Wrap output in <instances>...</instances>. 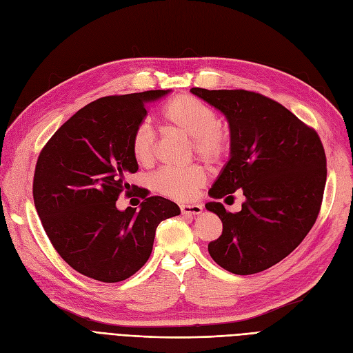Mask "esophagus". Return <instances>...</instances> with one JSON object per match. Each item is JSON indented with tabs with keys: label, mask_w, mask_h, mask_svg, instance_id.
<instances>
[{
	"label": "esophagus",
	"mask_w": 353,
	"mask_h": 353,
	"mask_svg": "<svg viewBox=\"0 0 353 353\" xmlns=\"http://www.w3.org/2000/svg\"><path fill=\"white\" fill-rule=\"evenodd\" d=\"M180 210L183 215H199L203 208L199 203H183V205H180Z\"/></svg>",
	"instance_id": "34e87169"
}]
</instances>
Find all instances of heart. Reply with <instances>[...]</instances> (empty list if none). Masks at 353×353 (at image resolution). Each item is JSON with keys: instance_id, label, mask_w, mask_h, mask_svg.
Instances as JSON below:
<instances>
[{"instance_id": "b5f03b06", "label": "heart", "mask_w": 353, "mask_h": 353, "mask_svg": "<svg viewBox=\"0 0 353 353\" xmlns=\"http://www.w3.org/2000/svg\"><path fill=\"white\" fill-rule=\"evenodd\" d=\"M161 123L192 139L195 154L208 163L219 161L229 151V133L219 123L217 112L190 95L170 99L161 112ZM132 154L141 165H150L155 155V136L151 128L139 124L132 134ZM205 172L198 165L163 168L151 179L155 192L177 201H189L205 183Z\"/></svg>"}]
</instances>
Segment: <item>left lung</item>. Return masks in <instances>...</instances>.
<instances>
[{
	"label": "left lung",
	"instance_id": "8db88e82",
	"mask_svg": "<svg viewBox=\"0 0 353 353\" xmlns=\"http://www.w3.org/2000/svg\"><path fill=\"white\" fill-rule=\"evenodd\" d=\"M190 92L219 110L230 129L229 161L208 192L214 201L205 203L223 223L208 252L233 274H255L286 258L314 225L327 179L323 143L267 97L242 89ZM236 190L245 196L243 210L227 213L218 199Z\"/></svg>",
	"mask_w": 353,
	"mask_h": 353
}]
</instances>
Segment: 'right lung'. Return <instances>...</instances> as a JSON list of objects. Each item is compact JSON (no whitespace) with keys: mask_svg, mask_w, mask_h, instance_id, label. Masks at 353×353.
<instances>
[{"mask_svg":"<svg viewBox=\"0 0 353 353\" xmlns=\"http://www.w3.org/2000/svg\"><path fill=\"white\" fill-rule=\"evenodd\" d=\"M172 90L105 97L67 120L42 150L33 201L55 251L81 274L117 283L139 271L152 252L155 230L180 214L173 201L145 198L139 211L119 210L128 176L138 172L132 134L146 105ZM146 196V195H145Z\"/></svg>","mask_w":353,"mask_h":353,"instance_id":"add662e5","label":"right lung"}]
</instances>
